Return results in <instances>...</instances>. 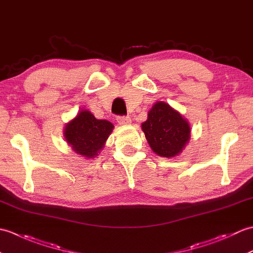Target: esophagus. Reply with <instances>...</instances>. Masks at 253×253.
<instances>
[{
  "label": "esophagus",
  "mask_w": 253,
  "mask_h": 253,
  "mask_svg": "<svg viewBox=\"0 0 253 253\" xmlns=\"http://www.w3.org/2000/svg\"><path fill=\"white\" fill-rule=\"evenodd\" d=\"M116 120H117V123L122 126H127L131 123V118L129 116H118Z\"/></svg>",
  "instance_id": "1"
}]
</instances>
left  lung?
I'll list each match as a JSON object with an SVG mask.
<instances>
[{"label": "left lung", "instance_id": "obj_1", "mask_svg": "<svg viewBox=\"0 0 253 253\" xmlns=\"http://www.w3.org/2000/svg\"><path fill=\"white\" fill-rule=\"evenodd\" d=\"M142 130L153 152L165 158L180 153L190 137L189 124L164 102L153 105Z\"/></svg>", "mask_w": 253, "mask_h": 253}]
</instances>
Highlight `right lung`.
I'll list each match as a JSON object with an SVG mask.
<instances>
[{
	"instance_id": "obj_1",
	"label": "right lung",
	"mask_w": 253,
	"mask_h": 253,
	"mask_svg": "<svg viewBox=\"0 0 253 253\" xmlns=\"http://www.w3.org/2000/svg\"><path fill=\"white\" fill-rule=\"evenodd\" d=\"M112 129L110 122L96 120L89 111H82L66 125L65 138L75 152L85 158H93L103 148Z\"/></svg>"
}]
</instances>
